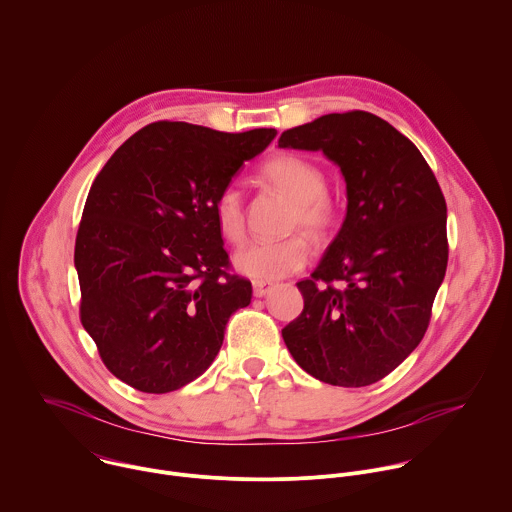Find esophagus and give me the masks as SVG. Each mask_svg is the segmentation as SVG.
I'll return each mask as SVG.
<instances>
[{
	"label": "esophagus",
	"instance_id": "esophagus-1",
	"mask_svg": "<svg viewBox=\"0 0 512 512\" xmlns=\"http://www.w3.org/2000/svg\"><path fill=\"white\" fill-rule=\"evenodd\" d=\"M272 284L270 282H264V280H252V290H254V296L256 298H262L270 292Z\"/></svg>",
	"mask_w": 512,
	"mask_h": 512
}]
</instances>
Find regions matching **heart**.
Segmentation results:
<instances>
[{"mask_svg":"<svg viewBox=\"0 0 512 512\" xmlns=\"http://www.w3.org/2000/svg\"><path fill=\"white\" fill-rule=\"evenodd\" d=\"M264 176L294 200L290 226L304 228L312 236H324L332 230L338 206L326 192V176L320 166L294 154H278L266 162ZM214 218L228 242L240 244L246 238V200L238 184L230 182L218 192ZM310 254V242L302 234L276 240L258 238L234 254V264L242 274L266 282L298 272Z\"/></svg>","mask_w":512,"mask_h":512,"instance_id":"heart-1","label":"heart"}]
</instances>
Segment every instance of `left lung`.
Returning <instances> with one entry per match:
<instances>
[{
    "instance_id": "obj_1",
    "label": "left lung",
    "mask_w": 512,
    "mask_h": 512,
    "mask_svg": "<svg viewBox=\"0 0 512 512\" xmlns=\"http://www.w3.org/2000/svg\"><path fill=\"white\" fill-rule=\"evenodd\" d=\"M280 148L322 150L346 180L344 224L300 280L304 310L282 328L294 360L346 388L390 374L422 340L448 264L446 202L418 148L352 110L282 132Z\"/></svg>"
}]
</instances>
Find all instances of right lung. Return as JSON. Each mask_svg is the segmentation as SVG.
Listing matches in <instances>:
<instances>
[{"label": "right lung", "instance_id": "1", "mask_svg": "<svg viewBox=\"0 0 512 512\" xmlns=\"http://www.w3.org/2000/svg\"><path fill=\"white\" fill-rule=\"evenodd\" d=\"M274 128L228 134L154 122L96 176L76 236L80 320L106 368L166 394L214 362L250 280L230 274L214 198L260 154Z\"/></svg>", "mask_w": 512, "mask_h": 512}]
</instances>
